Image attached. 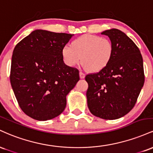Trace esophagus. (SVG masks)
I'll return each instance as SVG.
<instances>
[{"label":"esophagus","instance_id":"1","mask_svg":"<svg viewBox=\"0 0 153 153\" xmlns=\"http://www.w3.org/2000/svg\"><path fill=\"white\" fill-rule=\"evenodd\" d=\"M80 78L81 79L85 78V74L83 73H82V72H80Z\"/></svg>","mask_w":153,"mask_h":153}]
</instances>
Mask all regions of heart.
Here are the masks:
<instances>
[{
  "label": "heart",
  "mask_w": 153,
  "mask_h": 153,
  "mask_svg": "<svg viewBox=\"0 0 153 153\" xmlns=\"http://www.w3.org/2000/svg\"><path fill=\"white\" fill-rule=\"evenodd\" d=\"M114 53L113 44L108 38L97 35L84 34L75 39L71 47H62L61 54L66 65L74 67L81 62L84 68L92 73L104 69Z\"/></svg>",
  "instance_id": "obj_1"
}]
</instances>
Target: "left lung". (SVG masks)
Returning a JSON list of instances; mask_svg holds the SVG:
<instances>
[{"instance_id": "8db88e82", "label": "left lung", "mask_w": 153, "mask_h": 153, "mask_svg": "<svg viewBox=\"0 0 153 153\" xmlns=\"http://www.w3.org/2000/svg\"><path fill=\"white\" fill-rule=\"evenodd\" d=\"M109 37L114 53L99 73L88 74L87 103L91 113L103 119H117L134 106L145 82L143 59L134 42L117 29L101 33Z\"/></svg>"}]
</instances>
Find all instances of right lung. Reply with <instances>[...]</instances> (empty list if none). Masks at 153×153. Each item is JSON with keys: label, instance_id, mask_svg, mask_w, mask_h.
<instances>
[{"label": "right lung", "instance_id": "right-lung-1", "mask_svg": "<svg viewBox=\"0 0 153 153\" xmlns=\"http://www.w3.org/2000/svg\"><path fill=\"white\" fill-rule=\"evenodd\" d=\"M73 34L35 30L16 45L10 80L19 106L39 121L57 117L66 96L80 80L79 71L66 65L62 49Z\"/></svg>", "mask_w": 153, "mask_h": 153}]
</instances>
